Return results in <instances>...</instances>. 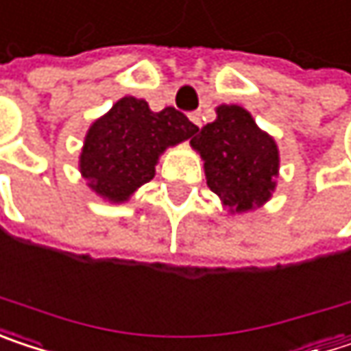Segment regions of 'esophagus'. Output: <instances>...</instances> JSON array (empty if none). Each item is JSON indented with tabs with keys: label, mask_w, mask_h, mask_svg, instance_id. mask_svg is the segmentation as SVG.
I'll return each instance as SVG.
<instances>
[{
	"label": "esophagus",
	"mask_w": 351,
	"mask_h": 351,
	"mask_svg": "<svg viewBox=\"0 0 351 351\" xmlns=\"http://www.w3.org/2000/svg\"><path fill=\"white\" fill-rule=\"evenodd\" d=\"M189 118L193 120V124H195V126H199V128H201V112H191V114H189Z\"/></svg>",
	"instance_id": "obj_1"
}]
</instances>
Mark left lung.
<instances>
[{"label":"left lung","instance_id":"1","mask_svg":"<svg viewBox=\"0 0 351 351\" xmlns=\"http://www.w3.org/2000/svg\"><path fill=\"white\" fill-rule=\"evenodd\" d=\"M205 160L207 184L231 210L263 205L275 189L279 154L241 106H219L217 120L191 141Z\"/></svg>","mask_w":351,"mask_h":351}]
</instances>
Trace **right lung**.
Segmentation results:
<instances>
[{"instance_id": "right-lung-1", "label": "right lung", "mask_w": 351, "mask_h": 351, "mask_svg": "<svg viewBox=\"0 0 351 351\" xmlns=\"http://www.w3.org/2000/svg\"><path fill=\"white\" fill-rule=\"evenodd\" d=\"M197 130L173 106L152 112L144 100L126 96L88 130L80 156L82 175L100 197L114 203L126 201L154 176L158 154Z\"/></svg>"}]
</instances>
